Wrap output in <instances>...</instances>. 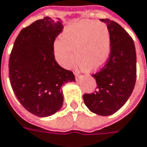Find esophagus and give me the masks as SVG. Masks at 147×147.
<instances>
[{
	"instance_id": "1",
	"label": "esophagus",
	"mask_w": 147,
	"mask_h": 147,
	"mask_svg": "<svg viewBox=\"0 0 147 147\" xmlns=\"http://www.w3.org/2000/svg\"><path fill=\"white\" fill-rule=\"evenodd\" d=\"M80 76H81L80 74H76V73H75V77H76V79L79 78H80Z\"/></svg>"
}]
</instances>
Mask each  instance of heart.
<instances>
[{"mask_svg":"<svg viewBox=\"0 0 147 147\" xmlns=\"http://www.w3.org/2000/svg\"><path fill=\"white\" fill-rule=\"evenodd\" d=\"M110 32L105 24L94 21H82L68 28L54 45L55 59L59 65L69 68L75 60L82 70L98 69L108 58ZM74 53L72 54V50Z\"/></svg>","mask_w":147,"mask_h":147,"instance_id":"b5f03b06","label":"heart"}]
</instances>
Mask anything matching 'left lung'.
Wrapping results in <instances>:
<instances>
[{
	"instance_id": "left-lung-1",
	"label": "left lung",
	"mask_w": 147,
	"mask_h": 147,
	"mask_svg": "<svg viewBox=\"0 0 147 147\" xmlns=\"http://www.w3.org/2000/svg\"><path fill=\"white\" fill-rule=\"evenodd\" d=\"M100 21L110 32V55L105 65L92 77L96 88L82 96L86 106L102 116L110 115L126 103L137 78V56L132 37L118 23L109 19Z\"/></svg>"
}]
</instances>
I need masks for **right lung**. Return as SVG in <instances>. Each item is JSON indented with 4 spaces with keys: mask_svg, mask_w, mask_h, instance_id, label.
Instances as JSON below:
<instances>
[{
    "mask_svg": "<svg viewBox=\"0 0 147 147\" xmlns=\"http://www.w3.org/2000/svg\"><path fill=\"white\" fill-rule=\"evenodd\" d=\"M49 17L23 28L9 59L10 85L21 105L37 117H47L63 105V84L74 82L73 72L56 62L54 42L63 30L61 21Z\"/></svg>",
    "mask_w": 147,
    "mask_h": 147,
    "instance_id": "right-lung-1",
    "label": "right lung"
}]
</instances>
